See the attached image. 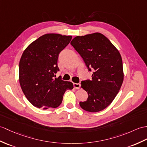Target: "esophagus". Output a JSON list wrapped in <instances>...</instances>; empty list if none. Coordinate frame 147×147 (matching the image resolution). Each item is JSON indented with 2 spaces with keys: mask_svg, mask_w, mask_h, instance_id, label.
<instances>
[{
  "mask_svg": "<svg viewBox=\"0 0 147 147\" xmlns=\"http://www.w3.org/2000/svg\"><path fill=\"white\" fill-rule=\"evenodd\" d=\"M73 85L74 88H76V89H80L81 86V84L80 83H73Z\"/></svg>",
  "mask_w": 147,
  "mask_h": 147,
  "instance_id": "1",
  "label": "esophagus"
}]
</instances>
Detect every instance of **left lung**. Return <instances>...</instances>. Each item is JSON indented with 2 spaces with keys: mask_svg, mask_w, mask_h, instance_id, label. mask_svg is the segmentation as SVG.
I'll return each instance as SVG.
<instances>
[{
  "mask_svg": "<svg viewBox=\"0 0 147 147\" xmlns=\"http://www.w3.org/2000/svg\"><path fill=\"white\" fill-rule=\"evenodd\" d=\"M71 44L80 54L90 71L92 80L81 81L88 94L80 103L85 111L98 112L110 105L120 90L124 74L120 53L110 40L99 32L76 36Z\"/></svg>",
  "mask_w": 147,
  "mask_h": 147,
  "instance_id": "obj_1",
  "label": "left lung"
}]
</instances>
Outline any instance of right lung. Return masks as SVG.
I'll return each instance as SVG.
<instances>
[{
  "label": "right lung",
  "instance_id": "1",
  "mask_svg": "<svg viewBox=\"0 0 147 147\" xmlns=\"http://www.w3.org/2000/svg\"><path fill=\"white\" fill-rule=\"evenodd\" d=\"M71 39V36L46 34L23 52L19 62V83L26 97L34 107L43 110L57 108L62 103L65 91L73 88L71 82L55 78L59 70L58 56Z\"/></svg>",
  "mask_w": 147,
  "mask_h": 147
}]
</instances>
